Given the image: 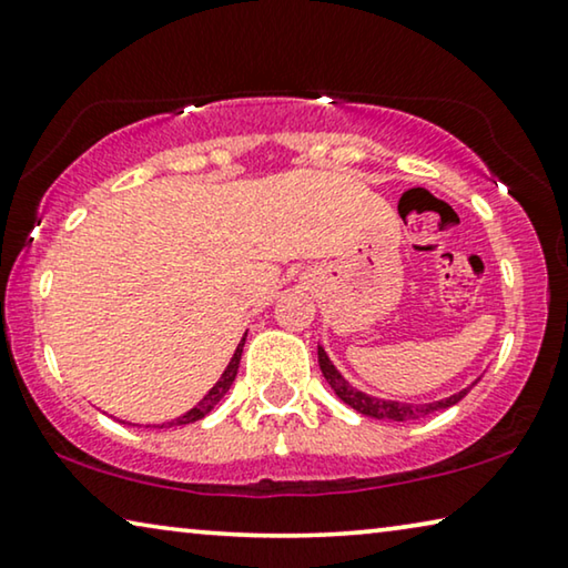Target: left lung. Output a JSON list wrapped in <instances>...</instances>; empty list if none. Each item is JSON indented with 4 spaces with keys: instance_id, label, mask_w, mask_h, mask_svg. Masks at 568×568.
<instances>
[{
    "instance_id": "left-lung-1",
    "label": "left lung",
    "mask_w": 568,
    "mask_h": 568,
    "mask_svg": "<svg viewBox=\"0 0 568 568\" xmlns=\"http://www.w3.org/2000/svg\"><path fill=\"white\" fill-rule=\"evenodd\" d=\"M317 361H320V372H323L325 382L331 384V389L338 394V397L345 402V405L353 407L361 415L374 417V420H389V423L420 420V417H425V415H433V413H440V409H446V407H454V405H458V402L466 397L468 392H471V386L479 382V379H476L471 386H466V389L450 394V397H446V399L425 402V405H409V402L372 397V394L356 389V386L343 379V374L333 366V361L327 358V353L323 351V345H317Z\"/></svg>"
}]
</instances>
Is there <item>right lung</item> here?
<instances>
[{"mask_svg": "<svg viewBox=\"0 0 568 568\" xmlns=\"http://www.w3.org/2000/svg\"><path fill=\"white\" fill-rule=\"evenodd\" d=\"M243 345H245V335H243V341L237 343V348H235V353H233V358H230V364H227V368L223 372V376H220L217 379V384L212 386V389L204 394V397L196 402V405L189 409V413H184L182 417H176V420H171V423H163V425H155V427H174V425H189V423H196V420H202L204 415H210L212 409H215V405L220 399L225 397L227 394V389H230V384L235 382V374H237V364H241V356H243Z\"/></svg>", "mask_w": 568, "mask_h": 568, "instance_id": "add662e5", "label": "right lung"}]
</instances>
